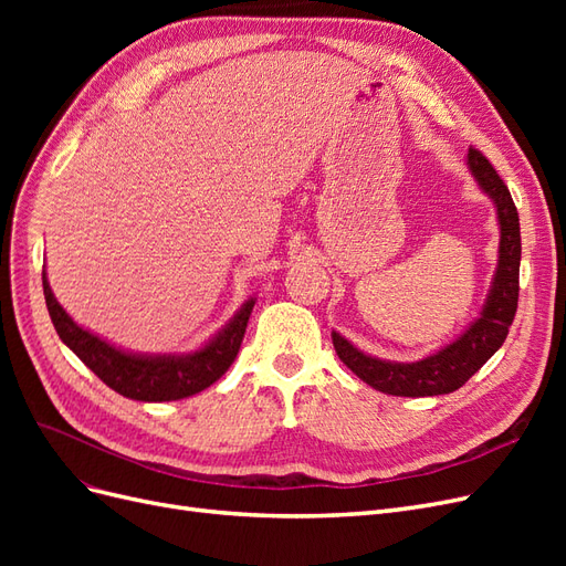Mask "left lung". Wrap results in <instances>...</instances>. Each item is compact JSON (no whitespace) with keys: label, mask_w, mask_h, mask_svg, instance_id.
<instances>
[{"label":"left lung","mask_w":566,"mask_h":566,"mask_svg":"<svg viewBox=\"0 0 566 566\" xmlns=\"http://www.w3.org/2000/svg\"><path fill=\"white\" fill-rule=\"evenodd\" d=\"M468 167L479 188L493 200L501 224L499 266H495L491 290L479 318L451 345L413 364L382 361V358L356 349L339 333H333V345L339 361L366 385L391 394V397H437V394L460 389L501 349L517 314L522 260L517 208L499 172L476 148L468 150Z\"/></svg>","instance_id":"obj_1"}]
</instances>
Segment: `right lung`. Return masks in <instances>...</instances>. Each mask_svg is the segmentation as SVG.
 Segmentation results:
<instances>
[{
	"instance_id": "obj_1",
	"label": "right lung",
	"mask_w": 566,
	"mask_h": 566,
	"mask_svg": "<svg viewBox=\"0 0 566 566\" xmlns=\"http://www.w3.org/2000/svg\"><path fill=\"white\" fill-rule=\"evenodd\" d=\"M44 300L51 323L80 361L98 375L111 389L134 401H179L208 389L229 370L241 349L254 300H248L235 316L221 328L208 345L191 354H129L113 347L111 342L80 328L65 314L54 297L42 271Z\"/></svg>"
}]
</instances>
